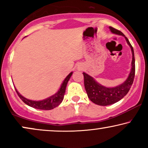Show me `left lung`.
<instances>
[{
  "label": "left lung",
  "mask_w": 148,
  "mask_h": 148,
  "mask_svg": "<svg viewBox=\"0 0 148 148\" xmlns=\"http://www.w3.org/2000/svg\"><path fill=\"white\" fill-rule=\"evenodd\" d=\"M109 29L112 34L125 37L127 43L130 46L131 53H132L131 69L127 79L119 86L113 87V88H108V87L102 86L97 82L96 79H94V78L90 76V75L84 72L83 73L84 77L85 88H86L89 99L94 104L100 105V106H108V105L113 104L124 98L130 90L135 77V57L132 46L127 38L125 37V36L121 31L112 27H109Z\"/></svg>",
  "instance_id": "left-lung-1"
}]
</instances>
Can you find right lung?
<instances>
[{
	"mask_svg": "<svg viewBox=\"0 0 148 148\" xmlns=\"http://www.w3.org/2000/svg\"><path fill=\"white\" fill-rule=\"evenodd\" d=\"M72 74L73 72H71L66 77V78L64 79L63 82H62L59 90H58V92H56V94H54V95H52V96L48 97V98L42 100L36 101L29 100V99L25 98V97H23L22 95L20 94L19 92H18L17 89L15 88V89L16 92H17L18 96H19V98L21 99V100L23 101L25 104L28 105V106L36 109H40V110H52V109L57 107L58 105L62 102V100H63L66 85H67V83L69 82V80L70 79Z\"/></svg>",
	"mask_w": 148,
	"mask_h": 148,
	"instance_id": "add662e5",
	"label": "right lung"
}]
</instances>
